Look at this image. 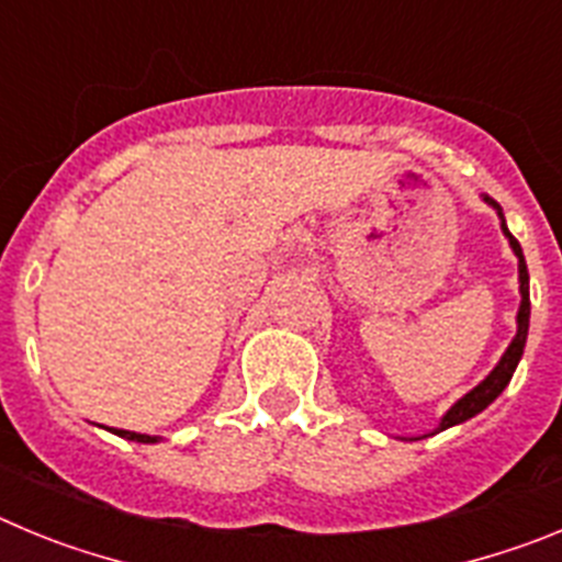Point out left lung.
Wrapping results in <instances>:
<instances>
[{"label": "left lung", "instance_id": "obj_1", "mask_svg": "<svg viewBox=\"0 0 562 562\" xmlns=\"http://www.w3.org/2000/svg\"><path fill=\"white\" fill-rule=\"evenodd\" d=\"M484 202H490V205L498 211L501 216V227H504V236L509 238V245H513L515 256H518V278H520V310H518V335H515V340L509 342V349L504 351V357H501V362L495 366L493 371H490V376H486L484 382H479L470 394L461 396L459 402H456L453 408L445 414V419H441L439 430H448L453 428V425H461V422L473 419L475 414H481V411L490 405L493 400H498L501 391L509 385V380H513L515 369H518L520 362V355H524V346H526V335H529V270H526V258H524V250H520L518 238L509 233V227H506L504 222V211H501L498 202L493 200V196H484Z\"/></svg>", "mask_w": 562, "mask_h": 562}]
</instances>
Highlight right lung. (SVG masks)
Wrapping results in <instances>:
<instances>
[{
  "label": "right lung",
  "instance_id": "obj_1",
  "mask_svg": "<svg viewBox=\"0 0 562 562\" xmlns=\"http://www.w3.org/2000/svg\"><path fill=\"white\" fill-rule=\"evenodd\" d=\"M117 436H123V439L128 441H143V445H148V441H157V436H146V434H132V430H114Z\"/></svg>",
  "mask_w": 562,
  "mask_h": 562
}]
</instances>
